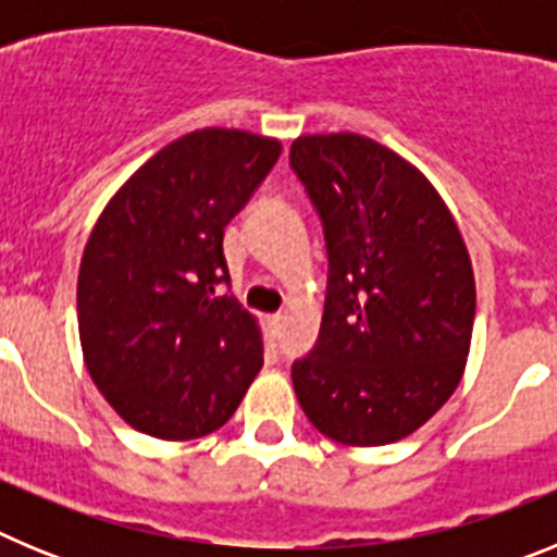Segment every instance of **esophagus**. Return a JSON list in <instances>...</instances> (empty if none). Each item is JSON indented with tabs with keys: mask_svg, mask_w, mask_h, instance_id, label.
<instances>
[{
	"mask_svg": "<svg viewBox=\"0 0 557 557\" xmlns=\"http://www.w3.org/2000/svg\"><path fill=\"white\" fill-rule=\"evenodd\" d=\"M282 326H284V314H270L268 318L270 337H278V334H282Z\"/></svg>",
	"mask_w": 557,
	"mask_h": 557,
	"instance_id": "1",
	"label": "esophagus"
}]
</instances>
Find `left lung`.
<instances>
[{
	"mask_svg": "<svg viewBox=\"0 0 557 557\" xmlns=\"http://www.w3.org/2000/svg\"><path fill=\"white\" fill-rule=\"evenodd\" d=\"M289 166L329 253L318 343L293 362L314 430L346 446L412 435L460 385L474 270L451 211L410 161L359 133L298 136Z\"/></svg>",
	"mask_w": 557,
	"mask_h": 557,
	"instance_id": "obj_1",
	"label": "left lung"
}]
</instances>
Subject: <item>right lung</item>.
Wrapping results in <instances>:
<instances>
[{"mask_svg": "<svg viewBox=\"0 0 557 557\" xmlns=\"http://www.w3.org/2000/svg\"><path fill=\"white\" fill-rule=\"evenodd\" d=\"M282 156L234 127L186 133L133 172L88 236L77 275L86 368L133 430L203 437L262 368V332L234 295L225 225Z\"/></svg>", "mask_w": 557, "mask_h": 557, "instance_id": "right-lung-1", "label": "right lung"}]
</instances>
